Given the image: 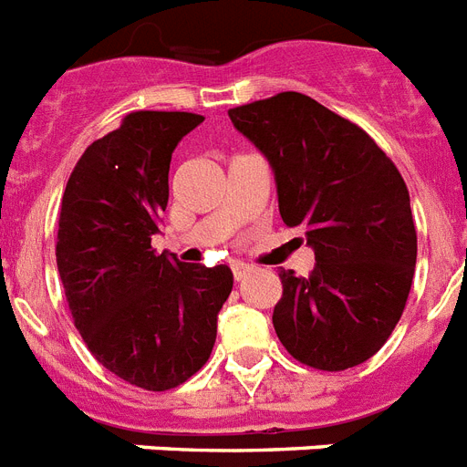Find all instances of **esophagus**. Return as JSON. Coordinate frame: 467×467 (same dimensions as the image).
<instances>
[{
  "mask_svg": "<svg viewBox=\"0 0 467 467\" xmlns=\"http://www.w3.org/2000/svg\"><path fill=\"white\" fill-rule=\"evenodd\" d=\"M250 269L253 267H250V265H243V262H234V265H231V272H234V279L236 281H241L243 276L248 275Z\"/></svg>",
  "mask_w": 467,
  "mask_h": 467,
  "instance_id": "obj_1",
  "label": "esophagus"
}]
</instances>
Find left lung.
<instances>
[{
    "instance_id": "obj_1",
    "label": "left lung",
    "mask_w": 467,
    "mask_h": 467,
    "mask_svg": "<svg viewBox=\"0 0 467 467\" xmlns=\"http://www.w3.org/2000/svg\"><path fill=\"white\" fill-rule=\"evenodd\" d=\"M275 171L279 214L303 229L315 269H281L276 337L310 368H356L387 344L418 257L406 181L360 126L300 92L229 109Z\"/></svg>"
}]
</instances>
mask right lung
<instances>
[{
    "instance_id": "add662e5",
    "label": "right lung",
    "mask_w": 467,
    "mask_h": 467,
    "mask_svg": "<svg viewBox=\"0 0 467 467\" xmlns=\"http://www.w3.org/2000/svg\"><path fill=\"white\" fill-rule=\"evenodd\" d=\"M202 121L133 111L83 152L61 198L57 267L73 325L104 368L148 391L179 387L207 363L234 288L226 265L152 250L171 152Z\"/></svg>"
}]
</instances>
